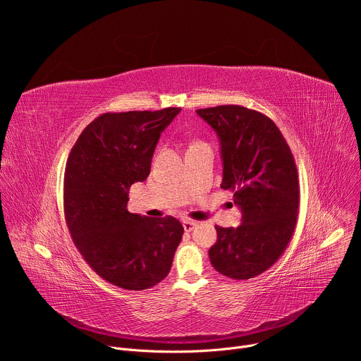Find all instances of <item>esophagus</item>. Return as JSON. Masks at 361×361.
<instances>
[{"label":"esophagus","instance_id":"obj_1","mask_svg":"<svg viewBox=\"0 0 361 361\" xmlns=\"http://www.w3.org/2000/svg\"><path fill=\"white\" fill-rule=\"evenodd\" d=\"M197 226V221H194V220H190V219H187V220H184L183 221V227H184V230L185 231H191V230H194V227Z\"/></svg>","mask_w":361,"mask_h":361}]
</instances>
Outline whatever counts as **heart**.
<instances>
[{"instance_id":"obj_1","label":"heart","mask_w":361,"mask_h":361,"mask_svg":"<svg viewBox=\"0 0 361 361\" xmlns=\"http://www.w3.org/2000/svg\"><path fill=\"white\" fill-rule=\"evenodd\" d=\"M195 144H204V142H201V141H194L191 145H195Z\"/></svg>"}]
</instances>
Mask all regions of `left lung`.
Masks as SVG:
<instances>
[{
	"label": "left lung",
	"instance_id": "obj_1",
	"mask_svg": "<svg viewBox=\"0 0 361 361\" xmlns=\"http://www.w3.org/2000/svg\"><path fill=\"white\" fill-rule=\"evenodd\" d=\"M197 114L219 134L221 188L234 192L243 216L237 228L216 226L210 262L228 279L248 280L269 270L294 234L300 204L295 161L279 127L260 111L219 106Z\"/></svg>",
	"mask_w": 361,
	"mask_h": 361
}]
</instances>
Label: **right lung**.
<instances>
[{"instance_id":"1","label":"right lung","mask_w":361,"mask_h":361,"mask_svg":"<svg viewBox=\"0 0 361 361\" xmlns=\"http://www.w3.org/2000/svg\"><path fill=\"white\" fill-rule=\"evenodd\" d=\"M181 111L106 113L74 144L64 173V216L87 264L124 290H147L170 273L181 223L127 210L131 184L144 181L161 131Z\"/></svg>"}]
</instances>
